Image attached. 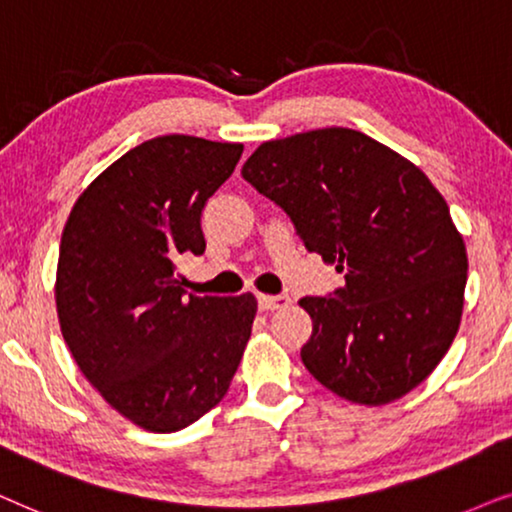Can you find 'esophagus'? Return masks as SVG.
Listing matches in <instances>:
<instances>
[{"instance_id":"esophagus-1","label":"esophagus","mask_w":512,"mask_h":512,"mask_svg":"<svg viewBox=\"0 0 512 512\" xmlns=\"http://www.w3.org/2000/svg\"><path fill=\"white\" fill-rule=\"evenodd\" d=\"M257 304H260L262 311H276V309H285L290 304L288 295H260L257 297Z\"/></svg>"}]
</instances>
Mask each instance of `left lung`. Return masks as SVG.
<instances>
[{
  "label": "left lung",
  "instance_id": "1",
  "mask_svg": "<svg viewBox=\"0 0 512 512\" xmlns=\"http://www.w3.org/2000/svg\"><path fill=\"white\" fill-rule=\"evenodd\" d=\"M241 175L346 278L335 295L299 299L313 320L306 370L370 407L419 386L459 332L468 271L431 180L391 147L337 126L262 142Z\"/></svg>",
  "mask_w": 512,
  "mask_h": 512
}]
</instances>
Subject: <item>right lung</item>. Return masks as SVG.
<instances>
[{
	"label": "right lung",
	"mask_w": 512,
	"mask_h": 512,
	"mask_svg": "<svg viewBox=\"0 0 512 512\" xmlns=\"http://www.w3.org/2000/svg\"><path fill=\"white\" fill-rule=\"evenodd\" d=\"M243 145L161 135L133 147L74 203L60 238V332L121 417L180 431L220 403L250 339L257 299L185 297L177 262L201 255V210Z\"/></svg>",
	"instance_id": "right-lung-1"
}]
</instances>
